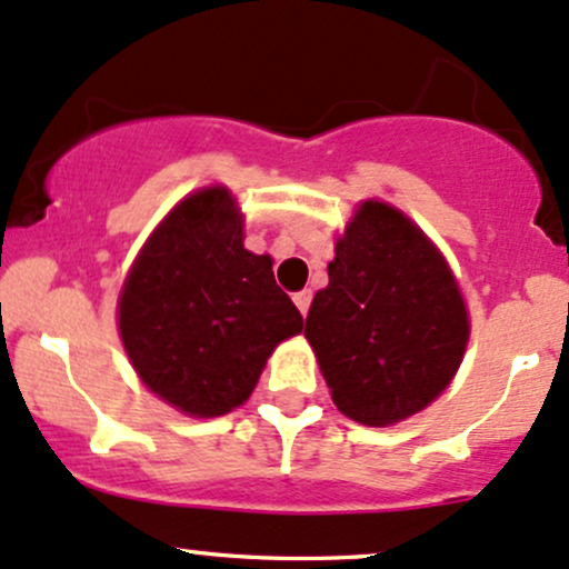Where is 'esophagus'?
Listing matches in <instances>:
<instances>
[{
	"instance_id": "esophagus-1",
	"label": "esophagus",
	"mask_w": 569,
	"mask_h": 569,
	"mask_svg": "<svg viewBox=\"0 0 569 569\" xmlns=\"http://www.w3.org/2000/svg\"><path fill=\"white\" fill-rule=\"evenodd\" d=\"M310 302H312V291L310 289L293 293V305L299 307V312H302V316H307V310H310Z\"/></svg>"
}]
</instances>
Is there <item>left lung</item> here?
I'll list each match as a JSON object with an SVG mask.
<instances>
[{"label":"left lung","mask_w":569,"mask_h":569,"mask_svg":"<svg viewBox=\"0 0 569 569\" xmlns=\"http://www.w3.org/2000/svg\"><path fill=\"white\" fill-rule=\"evenodd\" d=\"M468 335L466 302L439 248L398 208L363 200L305 326L337 409L371 428L417 415L452 382Z\"/></svg>","instance_id":"8db88e82"}]
</instances>
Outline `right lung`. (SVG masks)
Instances as JSON below:
<instances>
[{
	"instance_id": "obj_1",
	"label": "right lung",
	"mask_w": 569,
	"mask_h": 569,
	"mask_svg": "<svg viewBox=\"0 0 569 569\" xmlns=\"http://www.w3.org/2000/svg\"><path fill=\"white\" fill-rule=\"evenodd\" d=\"M117 326L154 396L189 417H219L253 393L302 316L276 283L272 259L243 246L230 189L206 187L149 234L122 283Z\"/></svg>"
}]
</instances>
